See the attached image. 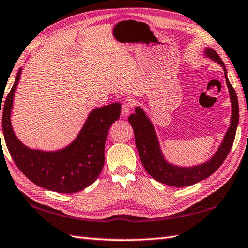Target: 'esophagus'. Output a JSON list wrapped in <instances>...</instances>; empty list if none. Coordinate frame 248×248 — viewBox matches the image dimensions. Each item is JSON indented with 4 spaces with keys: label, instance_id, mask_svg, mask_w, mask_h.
<instances>
[{
    "label": "esophagus",
    "instance_id": "obj_1",
    "mask_svg": "<svg viewBox=\"0 0 248 248\" xmlns=\"http://www.w3.org/2000/svg\"><path fill=\"white\" fill-rule=\"evenodd\" d=\"M131 108H133V105H131V103H129V102L124 103L123 105H122V115H124V117H127V115L130 112Z\"/></svg>",
    "mask_w": 248,
    "mask_h": 248
}]
</instances>
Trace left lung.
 <instances>
[{
	"mask_svg": "<svg viewBox=\"0 0 248 248\" xmlns=\"http://www.w3.org/2000/svg\"><path fill=\"white\" fill-rule=\"evenodd\" d=\"M203 54L207 58L213 60L214 62L223 67L225 79H226L229 91L230 102H232L230 126L227 133L224 136L221 145L218 146L216 154L209 160L192 167H180L169 162L161 151L155 127H154L152 121L147 117L144 110L140 106H137L135 108V113L130 114L128 118V122L135 133L137 150L139 152L141 162L146 172L159 183L177 186V188L192 186L201 180L206 179L222 166L228 153L232 150L236 127L239 124L238 97H236L233 87L229 82L225 64L214 49L206 47Z\"/></svg>",
	"mask_w": 248,
	"mask_h": 248,
	"instance_id": "1",
	"label": "left lung"
}]
</instances>
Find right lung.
I'll return each mask as SVG.
<instances>
[{"label":"right lung","mask_w":248,"mask_h":248,"mask_svg":"<svg viewBox=\"0 0 248 248\" xmlns=\"http://www.w3.org/2000/svg\"><path fill=\"white\" fill-rule=\"evenodd\" d=\"M21 73L22 68L3 104L2 117L5 143L15 163L27 178L43 189L58 193L84 190L94 183L102 172L107 134L110 126L120 118L121 104L113 103L92 109L76 138L62 150H34L18 139L10 121Z\"/></svg>","instance_id":"1"}]
</instances>
